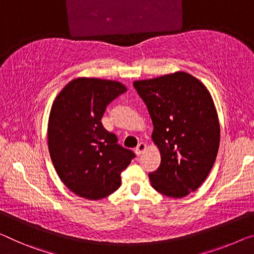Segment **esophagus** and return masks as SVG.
<instances>
[{"label": "esophagus", "mask_w": 254, "mask_h": 254, "mask_svg": "<svg viewBox=\"0 0 254 254\" xmlns=\"http://www.w3.org/2000/svg\"><path fill=\"white\" fill-rule=\"evenodd\" d=\"M146 150V144L145 143H143V142H140L137 146H136V149H135V153L137 154V155H140L142 153H144V151Z\"/></svg>", "instance_id": "obj_1"}]
</instances>
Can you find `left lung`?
Instances as JSON below:
<instances>
[{"label": "left lung", "mask_w": 254, "mask_h": 254, "mask_svg": "<svg viewBox=\"0 0 254 254\" xmlns=\"http://www.w3.org/2000/svg\"><path fill=\"white\" fill-rule=\"evenodd\" d=\"M132 85L149 110L152 139L161 154L159 168L149 174L151 184L167 196H186L208 177L219 149L212 97L200 80L184 71Z\"/></svg>", "instance_id": "1"}]
</instances>
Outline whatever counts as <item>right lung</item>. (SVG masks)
Instances as JSON below:
<instances>
[{"mask_svg":"<svg viewBox=\"0 0 254 254\" xmlns=\"http://www.w3.org/2000/svg\"><path fill=\"white\" fill-rule=\"evenodd\" d=\"M126 91L118 81L77 78L54 100L48 128L50 155L61 181L78 196L100 200L114 193L135 158L101 122L108 104Z\"/></svg>","mask_w":254,"mask_h":254,"instance_id":"right-lung-1","label":"right lung"}]
</instances>
